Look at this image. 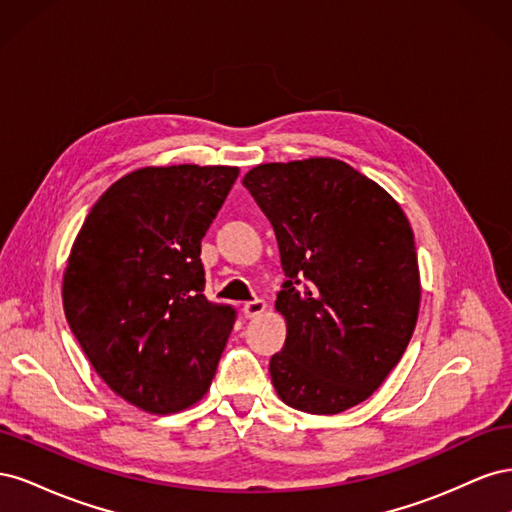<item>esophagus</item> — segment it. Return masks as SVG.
<instances>
[{
  "instance_id": "esophagus-1",
  "label": "esophagus",
  "mask_w": 512,
  "mask_h": 512,
  "mask_svg": "<svg viewBox=\"0 0 512 512\" xmlns=\"http://www.w3.org/2000/svg\"><path fill=\"white\" fill-rule=\"evenodd\" d=\"M265 309H267V303L262 301V299L247 301V303L243 305V316H245V318H256V316H260L262 312H265Z\"/></svg>"
}]
</instances>
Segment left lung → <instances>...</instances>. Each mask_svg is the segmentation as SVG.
<instances>
[{"label":"left lung","instance_id":"1","mask_svg":"<svg viewBox=\"0 0 512 512\" xmlns=\"http://www.w3.org/2000/svg\"><path fill=\"white\" fill-rule=\"evenodd\" d=\"M243 185L267 215L286 282V344L269 371L286 406L337 414L361 404L406 352L421 305L408 218L350 164H260Z\"/></svg>","mask_w":512,"mask_h":512}]
</instances>
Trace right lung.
<instances>
[{
    "instance_id": "right-lung-1",
    "label": "right lung",
    "mask_w": 512,
    "mask_h": 512,
    "mask_svg": "<svg viewBox=\"0 0 512 512\" xmlns=\"http://www.w3.org/2000/svg\"><path fill=\"white\" fill-rule=\"evenodd\" d=\"M235 166H149L91 207L64 273L66 320L111 389L153 414L188 408L218 369L237 309L205 297L200 241Z\"/></svg>"
}]
</instances>
